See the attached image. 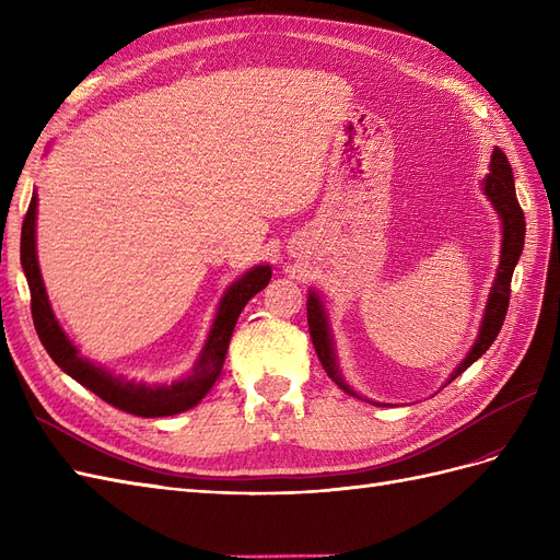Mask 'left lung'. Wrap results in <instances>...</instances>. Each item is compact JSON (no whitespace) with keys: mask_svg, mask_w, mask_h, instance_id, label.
Masks as SVG:
<instances>
[{"mask_svg":"<svg viewBox=\"0 0 560 560\" xmlns=\"http://www.w3.org/2000/svg\"><path fill=\"white\" fill-rule=\"evenodd\" d=\"M481 189H483V196L490 200V206H493L495 214L500 217V224H502L500 264L495 270L493 287H490V292H488L479 334H477V338H474V343H471L469 352L465 354V360L455 366V371L448 376L446 383L455 381L465 369H469L474 362H477L481 354L490 348V343L498 338L506 308H510V294H512L510 287H512L514 268L518 264L523 243H525V219H523V210L516 200L514 173L510 167V161H506L502 149H498V147L493 149V156H490V173L483 177ZM306 308H308V329H311L313 346H315V352H317L322 366H325V371H327V376L338 387L346 389L348 395L358 397V399H366V397L354 393L341 374V366H338V358H336L329 313L325 308V299H322V294L315 290V287H311ZM366 401L378 406V401H374V399H366Z\"/></svg>","mask_w":560,"mask_h":560,"instance_id":"8db88e82","label":"left lung"}]
</instances>
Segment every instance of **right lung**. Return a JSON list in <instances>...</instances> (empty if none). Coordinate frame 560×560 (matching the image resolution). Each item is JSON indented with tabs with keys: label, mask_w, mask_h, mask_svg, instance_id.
I'll list each match as a JSON object with an SVG mask.
<instances>
[{
	"label": "right lung",
	"mask_w": 560,
	"mask_h": 560,
	"mask_svg": "<svg viewBox=\"0 0 560 560\" xmlns=\"http://www.w3.org/2000/svg\"><path fill=\"white\" fill-rule=\"evenodd\" d=\"M37 200L39 198L35 191L32 194L21 231V264L32 296V319H35L39 341L50 354V360H54L67 376H72L77 383L91 389L100 399H105L107 404L126 413L140 418H161L194 409V406L200 404L202 397L210 393L219 374H222L231 334L235 322H238L241 311L247 306V301L254 294H259L264 290L270 276H273V270H270L268 264H259L226 287V292L219 299L206 343H202V350L189 374L173 383L130 381L112 374V371L91 362L89 358H83L72 338L60 327L54 308H50L37 259Z\"/></svg>",
	"instance_id": "add662e5"
}]
</instances>
